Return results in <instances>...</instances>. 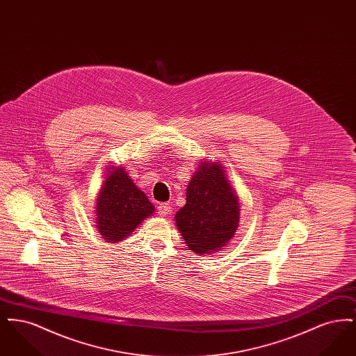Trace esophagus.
Wrapping results in <instances>:
<instances>
[{"mask_svg": "<svg viewBox=\"0 0 356 356\" xmlns=\"http://www.w3.org/2000/svg\"><path fill=\"white\" fill-rule=\"evenodd\" d=\"M170 209H172V208H170V203L159 204V207H157V213H159V216L164 218V216H167V215L170 213Z\"/></svg>", "mask_w": 356, "mask_h": 356, "instance_id": "obj_1", "label": "esophagus"}]
</instances>
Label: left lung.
Here are the masks:
<instances>
[{
  "label": "left lung",
  "mask_w": 356,
  "mask_h": 356,
  "mask_svg": "<svg viewBox=\"0 0 356 356\" xmlns=\"http://www.w3.org/2000/svg\"><path fill=\"white\" fill-rule=\"evenodd\" d=\"M237 199L219 163H200L186 186V203L175 215L176 227L191 251L215 254L238 227Z\"/></svg>",
  "instance_id": "8db88e82"
}]
</instances>
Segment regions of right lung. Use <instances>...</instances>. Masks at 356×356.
<instances>
[{
    "label": "right lung",
    "instance_id": "add662e5",
    "mask_svg": "<svg viewBox=\"0 0 356 356\" xmlns=\"http://www.w3.org/2000/svg\"><path fill=\"white\" fill-rule=\"evenodd\" d=\"M108 172L96 200V224L102 238L116 243L151 216L154 207L122 167H112Z\"/></svg>",
    "mask_w": 356,
    "mask_h": 356
}]
</instances>
